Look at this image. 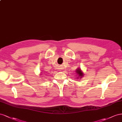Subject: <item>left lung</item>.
I'll list each match as a JSON object with an SVG mask.
<instances>
[{
	"mask_svg": "<svg viewBox=\"0 0 122 122\" xmlns=\"http://www.w3.org/2000/svg\"><path fill=\"white\" fill-rule=\"evenodd\" d=\"M76 72L77 73V74H78V76H81V78L83 76V74L82 72V71H81V69L78 68L77 70H76ZM78 79H79V78H78Z\"/></svg>",
	"mask_w": 122,
	"mask_h": 122,
	"instance_id": "left-lung-1",
	"label": "left lung"
}]
</instances>
